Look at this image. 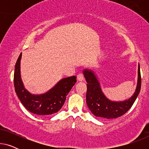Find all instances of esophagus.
Instances as JSON below:
<instances>
[{"instance_id":"esophagus-1","label":"esophagus","mask_w":149,"mask_h":149,"mask_svg":"<svg viewBox=\"0 0 149 149\" xmlns=\"http://www.w3.org/2000/svg\"><path fill=\"white\" fill-rule=\"evenodd\" d=\"M77 80L79 81H83L84 80V76L82 73H79V74L77 75Z\"/></svg>"}]
</instances>
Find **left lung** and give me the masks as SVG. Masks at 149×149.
Wrapping results in <instances>:
<instances>
[{"instance_id":"obj_1","label":"left lung","mask_w":149,"mask_h":149,"mask_svg":"<svg viewBox=\"0 0 149 149\" xmlns=\"http://www.w3.org/2000/svg\"><path fill=\"white\" fill-rule=\"evenodd\" d=\"M87 84L86 102L91 113L95 117L102 119H115L121 117L129 111L137 98L141 87V75L140 65L138 70V83L136 91L130 99L121 102L111 101L104 94L94 72L90 70H83Z\"/></svg>"}]
</instances>
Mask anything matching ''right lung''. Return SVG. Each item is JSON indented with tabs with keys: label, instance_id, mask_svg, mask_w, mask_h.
Returning a JSON list of instances; mask_svg holds the SVG:
<instances>
[{
	"label": "right lung",
	"instance_id": "1",
	"mask_svg": "<svg viewBox=\"0 0 149 149\" xmlns=\"http://www.w3.org/2000/svg\"><path fill=\"white\" fill-rule=\"evenodd\" d=\"M20 54L15 66L14 87L17 95L28 111L38 115L46 116L58 112L66 101V95L77 82L75 76L60 80L49 91L43 94L34 95L24 88L20 76Z\"/></svg>",
	"mask_w": 149,
	"mask_h": 149
}]
</instances>
